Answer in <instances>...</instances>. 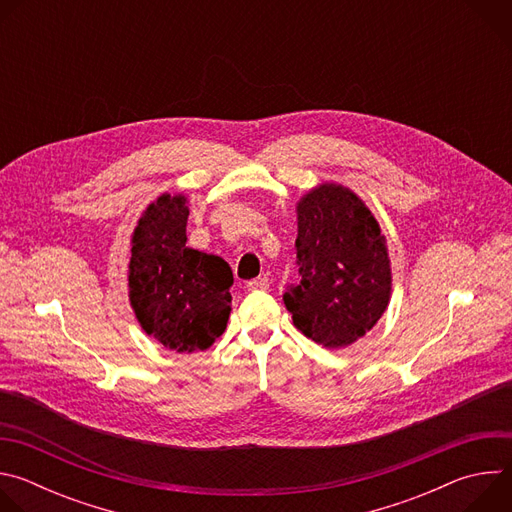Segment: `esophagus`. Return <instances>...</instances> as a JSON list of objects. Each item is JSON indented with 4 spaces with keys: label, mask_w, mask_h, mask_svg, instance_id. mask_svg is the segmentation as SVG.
Wrapping results in <instances>:
<instances>
[{
    "label": "esophagus",
    "mask_w": 512,
    "mask_h": 512,
    "mask_svg": "<svg viewBox=\"0 0 512 512\" xmlns=\"http://www.w3.org/2000/svg\"><path fill=\"white\" fill-rule=\"evenodd\" d=\"M249 291H257V289H261V291H265V289H269V279L267 277H257V279H251V281H247V285H245Z\"/></svg>",
    "instance_id": "esophagus-1"
}]
</instances>
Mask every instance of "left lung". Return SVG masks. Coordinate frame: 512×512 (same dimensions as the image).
Here are the masks:
<instances>
[{"instance_id": "1", "label": "left lung", "mask_w": 512, "mask_h": 512, "mask_svg": "<svg viewBox=\"0 0 512 512\" xmlns=\"http://www.w3.org/2000/svg\"><path fill=\"white\" fill-rule=\"evenodd\" d=\"M296 263L302 281L283 304L294 324L326 348L367 334L391 298V265L379 223L340 184H322L298 204Z\"/></svg>"}]
</instances>
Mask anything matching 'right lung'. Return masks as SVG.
Instances as JSON below:
<instances>
[{"label": "right lung", "instance_id": "obj_1", "mask_svg": "<svg viewBox=\"0 0 512 512\" xmlns=\"http://www.w3.org/2000/svg\"><path fill=\"white\" fill-rule=\"evenodd\" d=\"M184 196L162 194L131 239L129 300L141 328L176 352L206 350L227 328L229 263L186 247Z\"/></svg>", "mask_w": 512, "mask_h": 512}]
</instances>
